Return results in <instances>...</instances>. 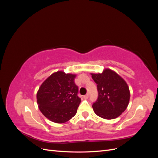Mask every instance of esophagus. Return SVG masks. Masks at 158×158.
Segmentation results:
<instances>
[{
  "mask_svg": "<svg viewBox=\"0 0 158 158\" xmlns=\"http://www.w3.org/2000/svg\"><path fill=\"white\" fill-rule=\"evenodd\" d=\"M88 97H89V95H88V94H86V95H84V99H87L88 98Z\"/></svg>",
  "mask_w": 158,
  "mask_h": 158,
  "instance_id": "34e87169",
  "label": "esophagus"
}]
</instances>
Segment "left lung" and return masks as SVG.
<instances>
[{"instance_id": "1", "label": "left lung", "mask_w": 158, "mask_h": 158, "mask_svg": "<svg viewBox=\"0 0 158 158\" xmlns=\"http://www.w3.org/2000/svg\"><path fill=\"white\" fill-rule=\"evenodd\" d=\"M91 75L98 84V100L92 106L94 111L105 119L117 118L125 111L130 100V90L126 81L109 69Z\"/></svg>"}]
</instances>
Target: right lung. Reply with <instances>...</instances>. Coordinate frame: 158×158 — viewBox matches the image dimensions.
Wrapping results in <instances>:
<instances>
[{
    "label": "right lung",
    "instance_id": "right-lung-1",
    "mask_svg": "<svg viewBox=\"0 0 158 158\" xmlns=\"http://www.w3.org/2000/svg\"><path fill=\"white\" fill-rule=\"evenodd\" d=\"M76 74L59 70L50 75L37 92V103L44 115L55 123L69 121L77 112L81 102Z\"/></svg>",
    "mask_w": 158,
    "mask_h": 158
}]
</instances>
